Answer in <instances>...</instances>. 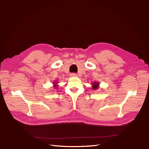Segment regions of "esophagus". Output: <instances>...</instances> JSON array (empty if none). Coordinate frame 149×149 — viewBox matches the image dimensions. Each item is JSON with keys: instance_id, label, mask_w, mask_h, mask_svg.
I'll use <instances>...</instances> for the list:
<instances>
[{"instance_id": "esophagus-1", "label": "esophagus", "mask_w": 149, "mask_h": 149, "mask_svg": "<svg viewBox=\"0 0 149 149\" xmlns=\"http://www.w3.org/2000/svg\"><path fill=\"white\" fill-rule=\"evenodd\" d=\"M70 76L72 77H77V74L76 73H71V74H70Z\"/></svg>"}]
</instances>
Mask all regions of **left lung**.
Listing matches in <instances>:
<instances>
[{"instance_id":"obj_1","label":"left lung","mask_w":149,"mask_h":149,"mask_svg":"<svg viewBox=\"0 0 149 149\" xmlns=\"http://www.w3.org/2000/svg\"><path fill=\"white\" fill-rule=\"evenodd\" d=\"M98 83H93V84H92V85H93V86H92L93 89H96L98 88Z\"/></svg>"}]
</instances>
